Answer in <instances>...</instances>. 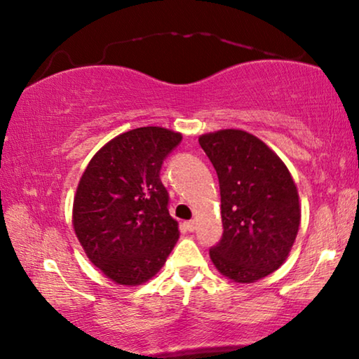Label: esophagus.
<instances>
[{"instance_id": "obj_1", "label": "esophagus", "mask_w": 359, "mask_h": 359, "mask_svg": "<svg viewBox=\"0 0 359 359\" xmlns=\"http://www.w3.org/2000/svg\"><path fill=\"white\" fill-rule=\"evenodd\" d=\"M184 229L188 230V232H193L196 229V220H189V222H184Z\"/></svg>"}]
</instances>
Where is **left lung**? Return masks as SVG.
I'll return each instance as SVG.
<instances>
[{"instance_id":"obj_1","label":"left lung","mask_w":359,"mask_h":359,"mask_svg":"<svg viewBox=\"0 0 359 359\" xmlns=\"http://www.w3.org/2000/svg\"><path fill=\"white\" fill-rule=\"evenodd\" d=\"M199 144L220 186L224 235L210 259L230 281L257 283L286 262L296 242L297 186L284 161L253 134L222 129L203 134Z\"/></svg>"}]
</instances>
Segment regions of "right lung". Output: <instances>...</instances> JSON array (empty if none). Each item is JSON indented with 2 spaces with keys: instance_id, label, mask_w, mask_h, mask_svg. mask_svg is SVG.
<instances>
[{
  "instance_id": "add662e5",
  "label": "right lung",
  "mask_w": 359,
  "mask_h": 359,
  "mask_svg": "<svg viewBox=\"0 0 359 359\" xmlns=\"http://www.w3.org/2000/svg\"><path fill=\"white\" fill-rule=\"evenodd\" d=\"M181 139L165 127L132 129L102 145L83 171L73 230L90 262L116 284L149 281L178 242L160 170Z\"/></svg>"
}]
</instances>
